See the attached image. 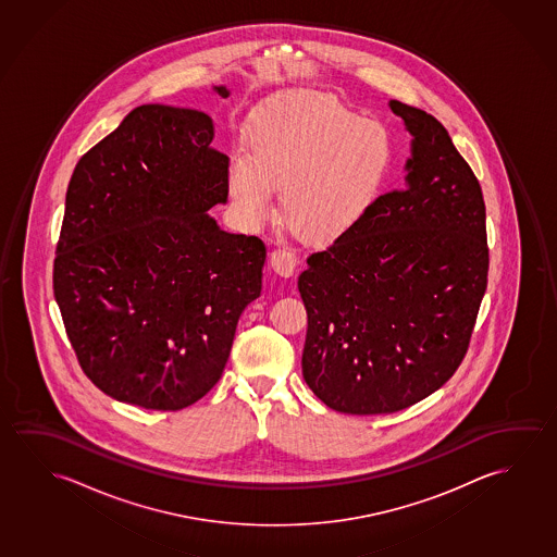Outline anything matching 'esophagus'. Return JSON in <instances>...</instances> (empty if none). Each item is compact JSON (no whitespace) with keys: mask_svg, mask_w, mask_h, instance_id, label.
<instances>
[{"mask_svg":"<svg viewBox=\"0 0 557 557\" xmlns=\"http://www.w3.org/2000/svg\"><path fill=\"white\" fill-rule=\"evenodd\" d=\"M269 261H271L274 273L284 276V278L292 276L296 267H298V257L294 256L290 249H274L271 257H269Z\"/></svg>","mask_w":557,"mask_h":557,"instance_id":"obj_1","label":"esophagus"}]
</instances>
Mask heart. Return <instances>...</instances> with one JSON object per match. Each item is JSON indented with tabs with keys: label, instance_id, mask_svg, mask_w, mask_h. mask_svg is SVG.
<instances>
[{
	"label": "heart",
	"instance_id": "heart-1",
	"mask_svg": "<svg viewBox=\"0 0 557 557\" xmlns=\"http://www.w3.org/2000/svg\"><path fill=\"white\" fill-rule=\"evenodd\" d=\"M395 139L377 117L318 92L269 98L257 110L248 150L232 154L230 197L244 219L265 221L281 189L284 224L325 246L352 232L385 189Z\"/></svg>",
	"mask_w": 557,
	"mask_h": 557
}]
</instances>
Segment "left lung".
Wrapping results in <instances>:
<instances>
[{"instance_id":"left-lung-1","label":"left lung","mask_w":557,"mask_h":557,"mask_svg":"<svg viewBox=\"0 0 557 557\" xmlns=\"http://www.w3.org/2000/svg\"><path fill=\"white\" fill-rule=\"evenodd\" d=\"M410 133L405 189L381 195L352 232L308 259L301 373L329 408L391 414L457 371L487 284L482 187L449 133L388 100Z\"/></svg>"}]
</instances>
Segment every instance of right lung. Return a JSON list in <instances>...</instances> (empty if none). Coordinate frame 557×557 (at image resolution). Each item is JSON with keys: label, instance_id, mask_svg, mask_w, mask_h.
Instances as JSON below:
<instances>
[{"label": "right lung", "instance_id": "add662e5", "mask_svg": "<svg viewBox=\"0 0 557 557\" xmlns=\"http://www.w3.org/2000/svg\"><path fill=\"white\" fill-rule=\"evenodd\" d=\"M212 137L203 112L143 104L73 170L53 296L81 368L120 403L182 410L205 397L261 294L263 242L209 214L228 201Z\"/></svg>", "mask_w": 557, "mask_h": 557}]
</instances>
